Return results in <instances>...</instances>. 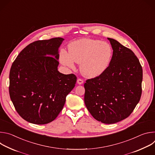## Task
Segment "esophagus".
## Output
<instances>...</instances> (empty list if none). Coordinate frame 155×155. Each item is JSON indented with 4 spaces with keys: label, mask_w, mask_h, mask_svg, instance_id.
I'll use <instances>...</instances> for the list:
<instances>
[{
    "label": "esophagus",
    "mask_w": 155,
    "mask_h": 155,
    "mask_svg": "<svg viewBox=\"0 0 155 155\" xmlns=\"http://www.w3.org/2000/svg\"><path fill=\"white\" fill-rule=\"evenodd\" d=\"M77 83L78 84H82L83 83V80H82V79H80V78H78V80H77Z\"/></svg>",
    "instance_id": "1"
}]
</instances>
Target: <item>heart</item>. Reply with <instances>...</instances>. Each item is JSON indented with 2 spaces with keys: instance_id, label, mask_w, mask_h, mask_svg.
Instances as JSON below:
<instances>
[{
  "instance_id": "heart-1",
  "label": "heart",
  "mask_w": 155,
  "mask_h": 155,
  "mask_svg": "<svg viewBox=\"0 0 155 155\" xmlns=\"http://www.w3.org/2000/svg\"><path fill=\"white\" fill-rule=\"evenodd\" d=\"M113 55L109 43L99 40L81 38L69 43V52L62 49L59 54L61 63L74 69L75 62L80 64V69L83 76L96 78L108 69Z\"/></svg>"
}]
</instances>
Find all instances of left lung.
<instances>
[{
    "instance_id": "obj_1",
    "label": "left lung",
    "mask_w": 155,
    "mask_h": 155,
    "mask_svg": "<svg viewBox=\"0 0 155 155\" xmlns=\"http://www.w3.org/2000/svg\"><path fill=\"white\" fill-rule=\"evenodd\" d=\"M113 49L108 69L100 76L86 80L84 104L97 121L114 124L127 118L142 94V68L130 49L107 38Z\"/></svg>"
}]
</instances>
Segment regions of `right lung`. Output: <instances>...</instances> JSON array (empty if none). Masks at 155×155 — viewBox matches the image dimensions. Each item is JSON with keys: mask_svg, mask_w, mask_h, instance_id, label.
Here are the masks:
<instances>
[{"mask_svg": "<svg viewBox=\"0 0 155 155\" xmlns=\"http://www.w3.org/2000/svg\"><path fill=\"white\" fill-rule=\"evenodd\" d=\"M64 38L35 41L22 50L10 72L9 93L18 114L26 121L45 124L61 112L77 77L58 70L59 48Z\"/></svg>", "mask_w": 155, "mask_h": 155, "instance_id": "obj_1", "label": "right lung"}]
</instances>
